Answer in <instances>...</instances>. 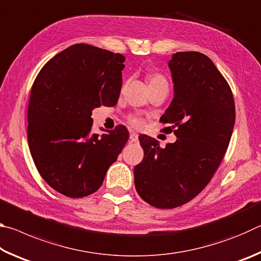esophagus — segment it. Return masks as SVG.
I'll list each match as a JSON object with an SVG mask.
<instances>
[{"label": "esophagus", "mask_w": 261, "mask_h": 261, "mask_svg": "<svg viewBox=\"0 0 261 261\" xmlns=\"http://www.w3.org/2000/svg\"><path fill=\"white\" fill-rule=\"evenodd\" d=\"M130 140L132 141V143H137V141H138V134H136V132H131Z\"/></svg>", "instance_id": "esophagus-1"}]
</instances>
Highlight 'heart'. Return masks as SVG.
<instances>
[{
  "instance_id": "obj_1",
  "label": "heart",
  "mask_w": 261,
  "mask_h": 261,
  "mask_svg": "<svg viewBox=\"0 0 261 261\" xmlns=\"http://www.w3.org/2000/svg\"><path fill=\"white\" fill-rule=\"evenodd\" d=\"M147 84H148V88L158 87V86H168L166 78L160 73H149L147 76ZM131 123L135 126H140L143 124V121L138 117H134L131 118Z\"/></svg>"
}]
</instances>
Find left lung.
<instances>
[{"label":"left lung","mask_w":261,"mask_h":261,"mask_svg":"<svg viewBox=\"0 0 261 261\" xmlns=\"http://www.w3.org/2000/svg\"><path fill=\"white\" fill-rule=\"evenodd\" d=\"M174 99L160 121L177 139L161 148L140 136L144 159L135 167L136 190L156 208H175L205 189L222 161L233 125L235 102L230 86L210 57L178 51L168 62Z\"/></svg>","instance_id":"obj_1"}]
</instances>
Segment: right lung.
<instances>
[{
  "mask_svg": "<svg viewBox=\"0 0 261 261\" xmlns=\"http://www.w3.org/2000/svg\"><path fill=\"white\" fill-rule=\"evenodd\" d=\"M125 57L77 43L43 65L31 90L28 139L39 174L70 198L94 193L117 160L129 132L123 125L92 134V110L115 106Z\"/></svg>",
  "mask_w": 261,
  "mask_h": 261,
  "instance_id": "right-lung-1",
  "label": "right lung"
}]
</instances>
